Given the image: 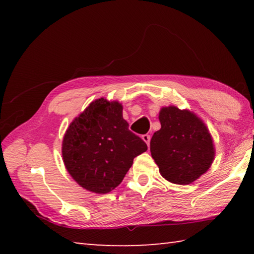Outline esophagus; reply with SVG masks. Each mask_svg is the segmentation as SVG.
<instances>
[{"label":"esophagus","instance_id":"1","mask_svg":"<svg viewBox=\"0 0 254 254\" xmlns=\"http://www.w3.org/2000/svg\"><path fill=\"white\" fill-rule=\"evenodd\" d=\"M142 139H143L144 142L147 143L148 145L150 144V139H151V137H150V135H149V134H143V135H142Z\"/></svg>","mask_w":254,"mask_h":254}]
</instances>
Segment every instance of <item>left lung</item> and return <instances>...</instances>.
Segmentation results:
<instances>
[{
	"instance_id": "8db88e82",
	"label": "left lung",
	"mask_w": 254,
	"mask_h": 254,
	"mask_svg": "<svg viewBox=\"0 0 254 254\" xmlns=\"http://www.w3.org/2000/svg\"><path fill=\"white\" fill-rule=\"evenodd\" d=\"M159 120L161 128L150 141V151L159 171L170 183H192L209 169L214 159L207 127L194 113L176 106L162 107Z\"/></svg>"
}]
</instances>
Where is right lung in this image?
Listing matches in <instances>:
<instances>
[{
  "mask_svg": "<svg viewBox=\"0 0 254 254\" xmlns=\"http://www.w3.org/2000/svg\"><path fill=\"white\" fill-rule=\"evenodd\" d=\"M147 144L128 130L122 105L100 98L70 123L63 141L66 169L81 187L106 194L122 183Z\"/></svg>",
  "mask_w": 254,
  "mask_h": 254,
  "instance_id": "add662e5",
  "label": "right lung"
}]
</instances>
